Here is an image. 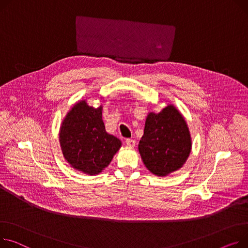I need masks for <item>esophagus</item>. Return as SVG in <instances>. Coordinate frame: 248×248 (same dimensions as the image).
Here are the masks:
<instances>
[{
    "label": "esophagus",
    "instance_id": "obj_1",
    "mask_svg": "<svg viewBox=\"0 0 248 248\" xmlns=\"http://www.w3.org/2000/svg\"><path fill=\"white\" fill-rule=\"evenodd\" d=\"M125 142L128 146H131V147H134L136 145V140H133V139H126Z\"/></svg>",
    "mask_w": 248,
    "mask_h": 248
}]
</instances>
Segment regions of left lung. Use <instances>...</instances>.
Returning a JSON list of instances; mask_svg holds the SVG:
<instances>
[{"label": "left lung", "instance_id": "obj_1", "mask_svg": "<svg viewBox=\"0 0 248 248\" xmlns=\"http://www.w3.org/2000/svg\"><path fill=\"white\" fill-rule=\"evenodd\" d=\"M190 150L188 127L173 106L147 115L139 151L148 170L158 176L168 175L184 166Z\"/></svg>", "mask_w": 248, "mask_h": 248}]
</instances>
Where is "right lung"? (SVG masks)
<instances>
[{
    "label": "right lung",
    "instance_id": "obj_1",
    "mask_svg": "<svg viewBox=\"0 0 248 248\" xmlns=\"http://www.w3.org/2000/svg\"><path fill=\"white\" fill-rule=\"evenodd\" d=\"M60 141L62 154L78 170L94 175L108 167L121 147V140L106 131L102 107L93 108L81 101L63 120Z\"/></svg>",
    "mask_w": 248,
    "mask_h": 248
}]
</instances>
